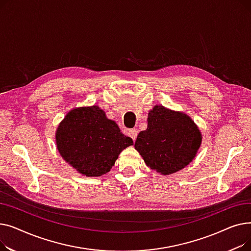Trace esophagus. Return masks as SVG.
I'll return each mask as SVG.
<instances>
[{
	"label": "esophagus",
	"mask_w": 251,
	"mask_h": 251,
	"mask_svg": "<svg viewBox=\"0 0 251 251\" xmlns=\"http://www.w3.org/2000/svg\"><path fill=\"white\" fill-rule=\"evenodd\" d=\"M128 135L132 138V140L134 141L135 139H136V137H137V130L136 129H131V130H129L128 131Z\"/></svg>",
	"instance_id": "1"
}]
</instances>
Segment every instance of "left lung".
<instances>
[{
  "label": "left lung",
  "instance_id": "left-lung-1",
  "mask_svg": "<svg viewBox=\"0 0 251 251\" xmlns=\"http://www.w3.org/2000/svg\"><path fill=\"white\" fill-rule=\"evenodd\" d=\"M202 141L201 130L187 114L154 105L148 128L140 131L134 148L146 165L161 175H171L189 165Z\"/></svg>",
  "mask_w": 251,
  "mask_h": 251
}]
</instances>
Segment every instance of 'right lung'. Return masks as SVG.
<instances>
[{
	"label": "right lung",
	"mask_w": 251,
	"mask_h": 251,
	"mask_svg": "<svg viewBox=\"0 0 251 251\" xmlns=\"http://www.w3.org/2000/svg\"><path fill=\"white\" fill-rule=\"evenodd\" d=\"M55 138L64 161L86 177L107 174L120 152L133 144L97 104L69 111L58 125Z\"/></svg>",
	"instance_id": "right-lung-1"
}]
</instances>
